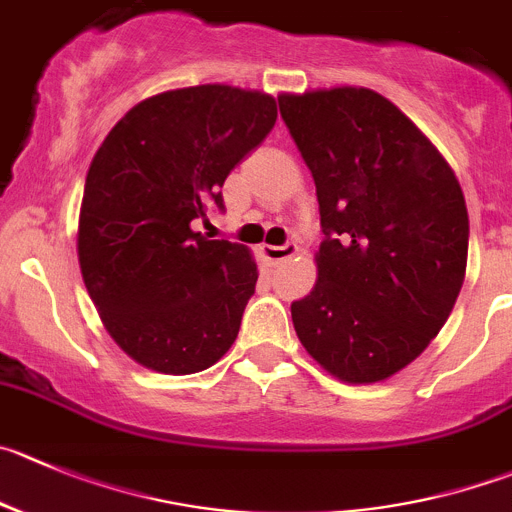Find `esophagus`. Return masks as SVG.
<instances>
[{"label":"esophagus","mask_w":512,"mask_h":512,"mask_svg":"<svg viewBox=\"0 0 512 512\" xmlns=\"http://www.w3.org/2000/svg\"><path fill=\"white\" fill-rule=\"evenodd\" d=\"M299 246L296 243H284V246H261V253H264L269 261H286L291 256H296Z\"/></svg>","instance_id":"1"}]
</instances>
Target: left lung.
I'll return each mask as SVG.
<instances>
[{"instance_id": "1", "label": "left lung", "mask_w": 512, "mask_h": 512, "mask_svg": "<svg viewBox=\"0 0 512 512\" xmlns=\"http://www.w3.org/2000/svg\"><path fill=\"white\" fill-rule=\"evenodd\" d=\"M319 201L316 284L291 304L306 352L349 384L415 362L465 281L467 206L440 150L367 87L279 97Z\"/></svg>"}]
</instances>
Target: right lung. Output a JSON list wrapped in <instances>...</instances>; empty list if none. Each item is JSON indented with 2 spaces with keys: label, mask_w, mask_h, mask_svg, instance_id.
<instances>
[{
  "label": "right lung",
  "mask_w": 512,
  "mask_h": 512,
  "mask_svg": "<svg viewBox=\"0 0 512 512\" xmlns=\"http://www.w3.org/2000/svg\"><path fill=\"white\" fill-rule=\"evenodd\" d=\"M276 123L259 90L198 85L130 107L92 158L77 228L82 281L110 337L163 374L216 364L256 289L246 246L193 231Z\"/></svg>",
  "instance_id": "obj_1"
}]
</instances>
